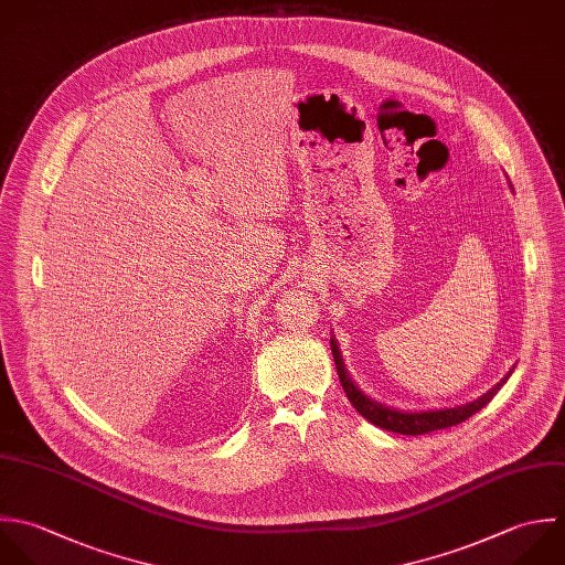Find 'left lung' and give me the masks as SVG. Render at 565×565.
Segmentation results:
<instances>
[{
	"label": "left lung",
	"mask_w": 565,
	"mask_h": 565,
	"mask_svg": "<svg viewBox=\"0 0 565 565\" xmlns=\"http://www.w3.org/2000/svg\"><path fill=\"white\" fill-rule=\"evenodd\" d=\"M332 345V356H334V365H337V374L341 379L343 392L350 398L352 407L372 425L394 431V434H403V436H423L429 431H438V429H447L454 425L465 423L467 418H471L473 414H478L482 407H487L493 396L500 392V387L509 381V376L513 374V370L498 383L493 385L487 394H482L480 398L465 403V405H456V407H445V409H425V412H407V409H396L390 405H383L374 398H370L363 390H359V385L350 379V372L343 363L341 350L337 345V339H330Z\"/></svg>",
	"instance_id": "8db88e82"
}]
</instances>
